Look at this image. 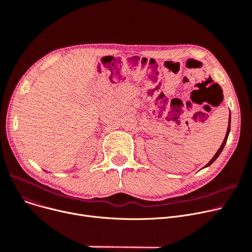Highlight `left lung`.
<instances>
[{
    "instance_id": "8db88e82",
    "label": "left lung",
    "mask_w": 252,
    "mask_h": 252,
    "mask_svg": "<svg viewBox=\"0 0 252 252\" xmlns=\"http://www.w3.org/2000/svg\"><path fill=\"white\" fill-rule=\"evenodd\" d=\"M231 117V116H230ZM229 117V124H228V130H227V133H226V136H225V139H224V141H223V143H221V145H220V147L219 149V151L217 152V154L214 156V158L209 161V164H206V166L205 167H208V166H210V165H212L213 162L217 159V158L220 156V154L221 153V151H223V149H224V146H225V144H226V142H227V138H228V135H229V132H230V121H231V118Z\"/></svg>"
}]
</instances>
